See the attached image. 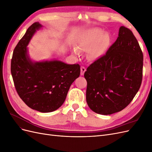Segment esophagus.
<instances>
[{
	"label": "esophagus",
	"instance_id": "obj_1",
	"mask_svg": "<svg viewBox=\"0 0 152 152\" xmlns=\"http://www.w3.org/2000/svg\"><path fill=\"white\" fill-rule=\"evenodd\" d=\"M86 68L84 66H82L80 67V75H83L84 74V72H86Z\"/></svg>",
	"mask_w": 152,
	"mask_h": 152
}]
</instances>
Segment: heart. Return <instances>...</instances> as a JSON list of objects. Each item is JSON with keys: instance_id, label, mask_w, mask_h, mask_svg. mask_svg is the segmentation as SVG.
Here are the masks:
<instances>
[{"instance_id": "obj_1", "label": "heart", "mask_w": 152, "mask_h": 152, "mask_svg": "<svg viewBox=\"0 0 152 152\" xmlns=\"http://www.w3.org/2000/svg\"><path fill=\"white\" fill-rule=\"evenodd\" d=\"M112 37L108 31H104L98 28L87 30L82 35L78 42L77 49L78 51H87V56L89 59H96L104 53L111 42ZM75 50V53L77 54Z\"/></svg>"}]
</instances>
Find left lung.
I'll return each mask as SVG.
<instances>
[{
  "instance_id": "1",
  "label": "left lung",
  "mask_w": 152,
  "mask_h": 152,
  "mask_svg": "<svg viewBox=\"0 0 152 152\" xmlns=\"http://www.w3.org/2000/svg\"><path fill=\"white\" fill-rule=\"evenodd\" d=\"M143 54L132 31L121 26L107 52L87 67L86 101L95 113L110 115L129 105L139 91Z\"/></svg>"
}]
</instances>
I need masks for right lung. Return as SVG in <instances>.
Here are the masks:
<instances>
[{
  "label": "right lung",
  "mask_w": 152,
  "mask_h": 152,
  "mask_svg": "<svg viewBox=\"0 0 152 152\" xmlns=\"http://www.w3.org/2000/svg\"><path fill=\"white\" fill-rule=\"evenodd\" d=\"M39 22L32 24L14 49L11 71L17 93L33 110L51 112L65 102L70 87L79 77V64L68 65L60 61L32 62L26 46L37 30Z\"/></svg>",
  "instance_id": "right-lung-1"
}]
</instances>
